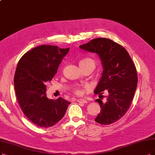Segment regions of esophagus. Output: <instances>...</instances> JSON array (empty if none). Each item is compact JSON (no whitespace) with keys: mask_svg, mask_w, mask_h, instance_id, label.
I'll use <instances>...</instances> for the list:
<instances>
[{"mask_svg":"<svg viewBox=\"0 0 155 155\" xmlns=\"http://www.w3.org/2000/svg\"><path fill=\"white\" fill-rule=\"evenodd\" d=\"M77 101L78 103H82V104H87V101L84 100V99H78Z\"/></svg>","mask_w":155,"mask_h":155,"instance_id":"esophagus-1","label":"esophagus"}]
</instances>
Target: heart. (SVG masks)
<instances>
[{"instance_id":"heart-1","label":"heart","mask_w":155,"mask_h":155,"mask_svg":"<svg viewBox=\"0 0 155 155\" xmlns=\"http://www.w3.org/2000/svg\"><path fill=\"white\" fill-rule=\"evenodd\" d=\"M79 64L82 69L85 68H91L94 70L96 67V61L94 59L91 58V57H84V58H82L81 61H80ZM91 87L89 86V85L85 84V85H84L83 86H79V85L74 86L73 88L72 91L74 94L80 96V95H82L84 91H89Z\"/></svg>"}]
</instances>
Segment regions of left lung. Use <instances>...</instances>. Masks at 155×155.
Listing matches in <instances>:
<instances>
[{"mask_svg": "<svg viewBox=\"0 0 155 155\" xmlns=\"http://www.w3.org/2000/svg\"><path fill=\"white\" fill-rule=\"evenodd\" d=\"M79 47L98 54L104 66L94 91L101 95L96 100L101 110L94 121L104 125L115 123L124 116L133 101L138 81L135 65L127 50L108 38L93 39ZM104 90L108 95L106 101L103 102Z\"/></svg>", "mask_w": 155, "mask_h": 155, "instance_id": "8db88e82", "label": "left lung"}]
</instances>
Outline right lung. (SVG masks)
<instances>
[{
  "label": "right lung",
  "mask_w": 155,
  "mask_h": 155,
  "mask_svg": "<svg viewBox=\"0 0 155 155\" xmlns=\"http://www.w3.org/2000/svg\"><path fill=\"white\" fill-rule=\"evenodd\" d=\"M69 50L39 46L27 51L17 64L14 77L16 98L24 115L37 127H52L64 116L71 104L61 97L49 100L46 94V84L55 76Z\"/></svg>",
  "instance_id": "right-lung-1"
}]
</instances>
